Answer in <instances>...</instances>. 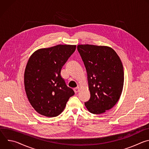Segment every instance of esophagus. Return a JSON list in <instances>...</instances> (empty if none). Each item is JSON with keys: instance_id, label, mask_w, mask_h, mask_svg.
<instances>
[{"instance_id": "obj_1", "label": "esophagus", "mask_w": 149, "mask_h": 149, "mask_svg": "<svg viewBox=\"0 0 149 149\" xmlns=\"http://www.w3.org/2000/svg\"><path fill=\"white\" fill-rule=\"evenodd\" d=\"M79 90H80L79 87H76V88H75L74 89V92H75V93H77L78 92H79Z\"/></svg>"}]
</instances>
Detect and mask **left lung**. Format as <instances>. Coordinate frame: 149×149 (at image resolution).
Here are the masks:
<instances>
[{
  "mask_svg": "<svg viewBox=\"0 0 149 149\" xmlns=\"http://www.w3.org/2000/svg\"><path fill=\"white\" fill-rule=\"evenodd\" d=\"M77 49L87 72L90 100L85 102L94 114L112 109L118 101L124 85V70L119 56L107 46L78 45Z\"/></svg>",
  "mask_w": 149,
  "mask_h": 149,
  "instance_id": "8db88e82",
  "label": "left lung"
}]
</instances>
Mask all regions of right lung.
I'll return each mask as SVG.
<instances>
[{"mask_svg":"<svg viewBox=\"0 0 149 149\" xmlns=\"http://www.w3.org/2000/svg\"><path fill=\"white\" fill-rule=\"evenodd\" d=\"M75 49L76 45H58L39 49L30 56L24 74L25 89L29 102L39 114L58 116L74 95L61 71Z\"/></svg>","mask_w":149,"mask_h":149,"instance_id":"1","label":"right lung"}]
</instances>
